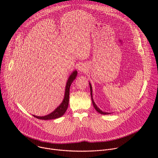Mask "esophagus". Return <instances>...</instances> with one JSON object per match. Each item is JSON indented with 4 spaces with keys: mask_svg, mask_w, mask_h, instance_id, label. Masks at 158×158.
I'll use <instances>...</instances> for the list:
<instances>
[{
    "mask_svg": "<svg viewBox=\"0 0 158 158\" xmlns=\"http://www.w3.org/2000/svg\"><path fill=\"white\" fill-rule=\"evenodd\" d=\"M78 70H79L80 72H81V73H84V72L86 71L85 65L82 64V65H81L80 66H79Z\"/></svg>",
    "mask_w": 158,
    "mask_h": 158,
    "instance_id": "esophagus-1",
    "label": "esophagus"
}]
</instances>
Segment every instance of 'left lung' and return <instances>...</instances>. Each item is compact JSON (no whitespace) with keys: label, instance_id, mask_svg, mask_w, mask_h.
<instances>
[{"label":"left lung","instance_id":"8db88e82","mask_svg":"<svg viewBox=\"0 0 158 158\" xmlns=\"http://www.w3.org/2000/svg\"><path fill=\"white\" fill-rule=\"evenodd\" d=\"M89 86H90V90H91V99H92V102H93V104L95 108V109L99 112V113L101 114H111L110 112H104L102 110H101L98 106L96 104V103L94 102V99H93V88H92V85L91 84V82H89Z\"/></svg>","mask_w":158,"mask_h":158}]
</instances>
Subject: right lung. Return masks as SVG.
<instances>
[{
    "instance_id": "1",
    "label": "right lung",
    "mask_w": 158,
    "mask_h": 158,
    "mask_svg": "<svg viewBox=\"0 0 158 158\" xmlns=\"http://www.w3.org/2000/svg\"><path fill=\"white\" fill-rule=\"evenodd\" d=\"M77 74V72L76 70H74L70 76L69 77L67 81L66 85H65V93L64 99L60 103V104L49 114H48L44 116H37L35 115H32L35 118L42 119V120H49V119H54L59 118L61 116H62L65 112L67 107H68L69 104V89L70 86L72 84V82L74 81V80L76 79Z\"/></svg>"
}]
</instances>
